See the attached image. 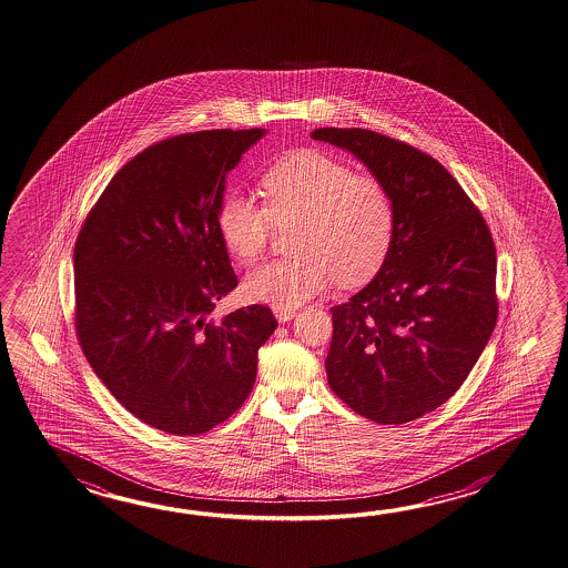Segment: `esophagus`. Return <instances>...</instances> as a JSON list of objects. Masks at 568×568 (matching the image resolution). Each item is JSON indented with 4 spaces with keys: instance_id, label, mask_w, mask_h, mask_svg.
I'll list each match as a JSON object with an SVG mask.
<instances>
[{
    "instance_id": "obj_1",
    "label": "esophagus",
    "mask_w": 568,
    "mask_h": 568,
    "mask_svg": "<svg viewBox=\"0 0 568 568\" xmlns=\"http://www.w3.org/2000/svg\"><path fill=\"white\" fill-rule=\"evenodd\" d=\"M274 313H276V318H278L280 323H288V321L294 318L296 308H274Z\"/></svg>"
}]
</instances>
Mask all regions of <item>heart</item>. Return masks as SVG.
Segmentation results:
<instances>
[{
	"label": "heart",
	"instance_id": "obj_1",
	"mask_svg": "<svg viewBox=\"0 0 568 568\" xmlns=\"http://www.w3.org/2000/svg\"><path fill=\"white\" fill-rule=\"evenodd\" d=\"M266 205L230 193L219 205L225 250L245 266L266 252L274 225L298 223V257L270 262L243 282V294L272 308H296L335 280L359 286L384 266L396 231V206L386 184L355 174L347 162L321 150L282 158L262 179Z\"/></svg>",
	"mask_w": 568,
	"mask_h": 568
}]
</instances>
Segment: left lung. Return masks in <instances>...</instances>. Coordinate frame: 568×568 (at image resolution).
Here are the masks:
<instances>
[{"instance_id": "left-lung-1", "label": "left lung", "mask_w": 568, "mask_h": 568, "mask_svg": "<svg viewBox=\"0 0 568 568\" xmlns=\"http://www.w3.org/2000/svg\"><path fill=\"white\" fill-rule=\"evenodd\" d=\"M384 182L396 231L384 266L331 308L328 386L377 424L445 404L471 374L497 323L495 243L481 211L438 160L372 130H314Z\"/></svg>"}]
</instances>
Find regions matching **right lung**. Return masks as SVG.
I'll return each mask as SVG.
<instances>
[{
    "instance_id": "add662e5",
    "label": "right lung",
    "mask_w": 568,
    "mask_h": 568,
    "mask_svg": "<svg viewBox=\"0 0 568 568\" xmlns=\"http://www.w3.org/2000/svg\"><path fill=\"white\" fill-rule=\"evenodd\" d=\"M264 130H205L148 145L109 181L74 243V331L125 410L203 435L242 408L278 321L252 304L219 321L237 286L217 231L225 174Z\"/></svg>"
}]
</instances>
